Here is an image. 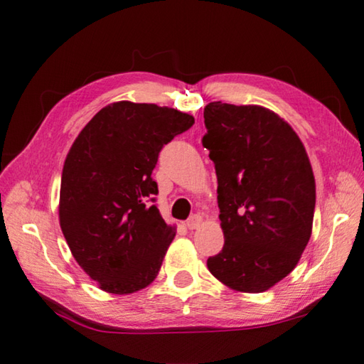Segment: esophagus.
Masks as SVG:
<instances>
[{
  "mask_svg": "<svg viewBox=\"0 0 364 364\" xmlns=\"http://www.w3.org/2000/svg\"><path fill=\"white\" fill-rule=\"evenodd\" d=\"M202 222H203V219H202V215H192V218H189L188 219V222H186V227L189 228V230H197L200 225H202Z\"/></svg>",
  "mask_w": 364,
  "mask_h": 364,
  "instance_id": "1",
  "label": "esophagus"
}]
</instances>
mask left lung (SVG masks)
Segmentation results:
<instances>
[{
	"label": "left lung",
	"instance_id": "1",
	"mask_svg": "<svg viewBox=\"0 0 364 364\" xmlns=\"http://www.w3.org/2000/svg\"><path fill=\"white\" fill-rule=\"evenodd\" d=\"M218 175L223 249L210 272L230 289L264 292L292 272L310 241L316 183L304 144L280 115L258 105L205 106Z\"/></svg>",
	"mask_w": 364,
	"mask_h": 364
}]
</instances>
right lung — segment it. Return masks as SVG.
Wrapping results in <instances>:
<instances>
[{
    "instance_id": "obj_1",
    "label": "right lung",
    "mask_w": 364,
    "mask_h": 364,
    "mask_svg": "<svg viewBox=\"0 0 364 364\" xmlns=\"http://www.w3.org/2000/svg\"><path fill=\"white\" fill-rule=\"evenodd\" d=\"M194 122L173 107L117 102L75 139L60 180L59 223L73 258L103 291L133 294L156 278L175 227L153 205L151 172L162 146Z\"/></svg>"
}]
</instances>
